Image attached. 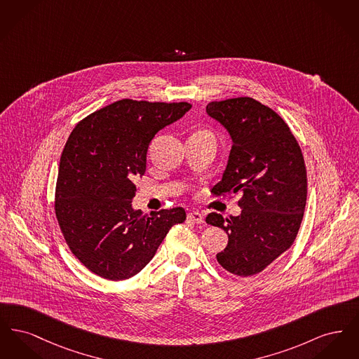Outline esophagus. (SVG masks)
I'll use <instances>...</instances> for the list:
<instances>
[{
    "label": "esophagus",
    "mask_w": 359,
    "mask_h": 359,
    "mask_svg": "<svg viewBox=\"0 0 359 359\" xmlns=\"http://www.w3.org/2000/svg\"><path fill=\"white\" fill-rule=\"evenodd\" d=\"M187 219L189 222L201 224V223H203L205 217H203L201 212H198V211H192V212H189V214H188Z\"/></svg>",
    "instance_id": "esophagus-1"
}]
</instances>
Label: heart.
Segmentation results:
<instances>
[{
	"label": "heart",
	"mask_w": 359,
	"mask_h": 359,
	"mask_svg": "<svg viewBox=\"0 0 359 359\" xmlns=\"http://www.w3.org/2000/svg\"><path fill=\"white\" fill-rule=\"evenodd\" d=\"M195 135H201V136L210 137V138H214L212 136V133H210V132H207V130H199V132H196Z\"/></svg>",
	"instance_id": "heart-1"
}]
</instances>
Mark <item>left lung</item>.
Here are the masks:
<instances>
[{"label":"left lung","instance_id":"left-lung-1","mask_svg":"<svg viewBox=\"0 0 359 359\" xmlns=\"http://www.w3.org/2000/svg\"><path fill=\"white\" fill-rule=\"evenodd\" d=\"M210 117L230 133L233 147L215 196L241 194L238 217L211 212L205 222L227 233L217 259L227 272L248 277L262 272L292 246L307 202V170L302 149L271 107L250 97L210 102Z\"/></svg>","mask_w":359,"mask_h":359}]
</instances>
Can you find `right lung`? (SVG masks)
I'll use <instances>...</instances> for the list:
<instances>
[{
  "label": "right lung",
  "mask_w": 359,
  "mask_h": 359,
  "mask_svg": "<svg viewBox=\"0 0 359 359\" xmlns=\"http://www.w3.org/2000/svg\"><path fill=\"white\" fill-rule=\"evenodd\" d=\"M188 102L121 100L78 122L60 156L55 214L69 250L102 278L121 281L138 273L183 207L151 215L132 208L137 177L147 170L154 135L182 118Z\"/></svg>",
  "instance_id": "right-lung-1"
}]
</instances>
